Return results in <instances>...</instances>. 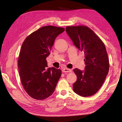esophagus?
I'll list each match as a JSON object with an SVG mask.
<instances>
[{"instance_id":"obj_1","label":"esophagus","mask_w":122,"mask_h":122,"mask_svg":"<svg viewBox=\"0 0 122 122\" xmlns=\"http://www.w3.org/2000/svg\"><path fill=\"white\" fill-rule=\"evenodd\" d=\"M62 71L63 72H66H66H71V70L68 69V68H64V69H63Z\"/></svg>"}]
</instances>
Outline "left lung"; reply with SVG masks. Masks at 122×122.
I'll list each match as a JSON object with an SVG mask.
<instances>
[{"instance_id": "8db88e82", "label": "left lung", "mask_w": 122, "mask_h": 122, "mask_svg": "<svg viewBox=\"0 0 122 122\" xmlns=\"http://www.w3.org/2000/svg\"><path fill=\"white\" fill-rule=\"evenodd\" d=\"M66 32L74 45L84 53V70H73L77 76L73 91L83 97L95 94L102 86L109 71V60L100 38L86 26H69Z\"/></svg>"}]
</instances>
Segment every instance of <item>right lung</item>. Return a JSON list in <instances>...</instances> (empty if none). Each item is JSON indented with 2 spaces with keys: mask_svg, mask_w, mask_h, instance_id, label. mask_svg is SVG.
Listing matches in <instances>:
<instances>
[{
  "mask_svg": "<svg viewBox=\"0 0 122 122\" xmlns=\"http://www.w3.org/2000/svg\"><path fill=\"white\" fill-rule=\"evenodd\" d=\"M64 28L47 25L39 28L23 42L18 61L21 82L25 90L36 100L52 94L61 76L60 69L48 67L46 58L57 36Z\"/></svg>",
  "mask_w": 122,
  "mask_h": 122,
  "instance_id": "obj_1",
  "label": "right lung"
}]
</instances>
